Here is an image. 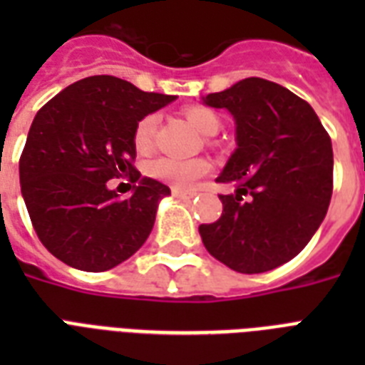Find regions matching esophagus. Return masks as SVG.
I'll return each instance as SVG.
<instances>
[{
  "label": "esophagus",
  "mask_w": 365,
  "mask_h": 365,
  "mask_svg": "<svg viewBox=\"0 0 365 365\" xmlns=\"http://www.w3.org/2000/svg\"><path fill=\"white\" fill-rule=\"evenodd\" d=\"M172 195L180 200H191L195 197V191H182V189H172Z\"/></svg>",
  "instance_id": "34e87169"
}]
</instances>
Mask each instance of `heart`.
<instances>
[{
    "mask_svg": "<svg viewBox=\"0 0 365 365\" xmlns=\"http://www.w3.org/2000/svg\"><path fill=\"white\" fill-rule=\"evenodd\" d=\"M183 115L187 123L193 126L195 130L202 136H214L220 126L222 119L216 111L205 106H189L183 110ZM155 128H157V117L145 115L140 119V123L134 128V148L138 153H148L153 148ZM212 170V165L208 159H172V157H159V159L149 160L145 165V174L153 178L157 182L166 183L174 189H189L193 187L195 182L206 176Z\"/></svg>",
    "mask_w": 365,
    "mask_h": 365,
    "instance_id": "1",
    "label": "heart"
}]
</instances>
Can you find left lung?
Listing matches in <instances>:
<instances>
[{"label":"left lung","mask_w":365,"mask_h":365,"mask_svg":"<svg viewBox=\"0 0 365 365\" xmlns=\"http://www.w3.org/2000/svg\"><path fill=\"white\" fill-rule=\"evenodd\" d=\"M237 123L235 153L217 178L222 217L200 225L206 250L244 274L288 263L326 217L334 191L331 140L305 100L278 83L248 77L205 98Z\"/></svg>","instance_id":"left-lung-1"}]
</instances>
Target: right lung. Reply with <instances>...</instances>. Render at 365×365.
<instances>
[{"instance_id":"add662e5","label":"right lung","mask_w":365,"mask_h":365,"mask_svg":"<svg viewBox=\"0 0 365 365\" xmlns=\"http://www.w3.org/2000/svg\"><path fill=\"white\" fill-rule=\"evenodd\" d=\"M174 96L143 93L113 76L73 83L37 111L20 155V189L45 248L79 271L102 272L148 240L170 189L134 168V128ZM126 177L133 195L107 189Z\"/></svg>"}]
</instances>
